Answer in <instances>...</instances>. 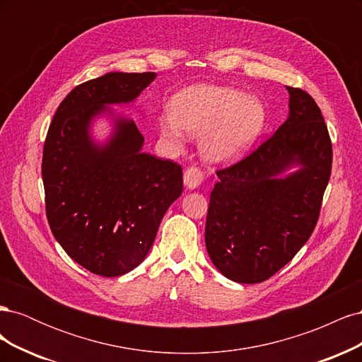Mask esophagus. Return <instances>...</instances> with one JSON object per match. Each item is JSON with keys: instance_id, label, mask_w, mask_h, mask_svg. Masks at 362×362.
<instances>
[{"instance_id": "esophagus-1", "label": "esophagus", "mask_w": 362, "mask_h": 362, "mask_svg": "<svg viewBox=\"0 0 362 362\" xmlns=\"http://www.w3.org/2000/svg\"><path fill=\"white\" fill-rule=\"evenodd\" d=\"M202 182V172L198 168H189L184 172V185L189 190L198 189Z\"/></svg>"}]
</instances>
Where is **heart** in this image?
<instances>
[{
    "instance_id": "1",
    "label": "heart",
    "mask_w": 362,
    "mask_h": 362,
    "mask_svg": "<svg viewBox=\"0 0 362 362\" xmlns=\"http://www.w3.org/2000/svg\"><path fill=\"white\" fill-rule=\"evenodd\" d=\"M266 107L257 96L234 87L196 84L181 90L170 103V115L158 119L161 139L181 148L184 133L199 139L202 158L216 166L245 158L262 134Z\"/></svg>"
}]
</instances>
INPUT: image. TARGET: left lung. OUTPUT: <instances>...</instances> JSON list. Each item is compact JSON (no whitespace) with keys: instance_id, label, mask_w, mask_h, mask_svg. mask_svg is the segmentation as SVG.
Returning <instances> with one entry per match:
<instances>
[{"instance_id":"obj_1","label":"left lung","mask_w":362,"mask_h":362,"mask_svg":"<svg viewBox=\"0 0 362 362\" xmlns=\"http://www.w3.org/2000/svg\"><path fill=\"white\" fill-rule=\"evenodd\" d=\"M286 89V122L249 157L218 170L210 196L206 252L234 282H262L291 261L314 231L331 177L332 145L319 105Z\"/></svg>"}]
</instances>
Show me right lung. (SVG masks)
<instances>
[{
	"label": "right lung",
	"instance_id": "obj_1",
	"mask_svg": "<svg viewBox=\"0 0 362 362\" xmlns=\"http://www.w3.org/2000/svg\"><path fill=\"white\" fill-rule=\"evenodd\" d=\"M156 72H107L64 98L42 158L47 217L64 252L95 275L113 278L149 254L161 218L182 193L180 164L144 152L131 107ZM144 115V110H139ZM109 124L104 139L95 125Z\"/></svg>",
	"mask_w": 362,
	"mask_h": 362
}]
</instances>
